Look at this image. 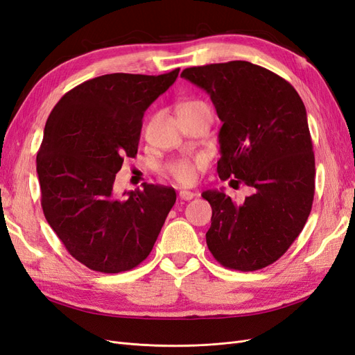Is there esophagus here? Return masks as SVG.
I'll return each mask as SVG.
<instances>
[{"mask_svg": "<svg viewBox=\"0 0 355 355\" xmlns=\"http://www.w3.org/2000/svg\"><path fill=\"white\" fill-rule=\"evenodd\" d=\"M179 197H180V200H185V201H189V200H192L196 197V192H192V191H180L179 192Z\"/></svg>", "mask_w": 355, "mask_h": 355, "instance_id": "1", "label": "esophagus"}]
</instances>
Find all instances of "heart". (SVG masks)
Wrapping results in <instances>:
<instances>
[{"label":"heart","instance_id":"b5f03b06","mask_svg":"<svg viewBox=\"0 0 355 355\" xmlns=\"http://www.w3.org/2000/svg\"><path fill=\"white\" fill-rule=\"evenodd\" d=\"M197 105H204L201 102H189L185 103L182 108H187V106H197ZM204 166V158H200L197 161H189V159H178L170 163L167 166L168 173L173 176L179 184L184 185H189L192 182L196 180V175H197V168Z\"/></svg>","mask_w":355,"mask_h":355}]
</instances>
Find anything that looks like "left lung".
<instances>
[{
	"instance_id": "1",
	"label": "left lung",
	"mask_w": 355,
	"mask_h": 355,
	"mask_svg": "<svg viewBox=\"0 0 355 355\" xmlns=\"http://www.w3.org/2000/svg\"><path fill=\"white\" fill-rule=\"evenodd\" d=\"M180 77L210 96L222 121L219 178L252 188L243 204L223 189L202 192L211 206L209 250L231 270H261L286 253L313 207L305 105L292 84L245 60L187 68Z\"/></svg>"
}]
</instances>
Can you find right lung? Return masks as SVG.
Wrapping results in <instances>:
<instances>
[{
  "label": "right lung",
  "mask_w": 355,
  "mask_h": 355,
  "mask_svg": "<svg viewBox=\"0 0 355 355\" xmlns=\"http://www.w3.org/2000/svg\"><path fill=\"white\" fill-rule=\"evenodd\" d=\"M179 75L106 73L69 90L44 127L37 173L44 216L62 244L93 271H128L151 253L173 188L114 192L124 158H135L142 118Z\"/></svg>",
  "instance_id": "1"
}]
</instances>
